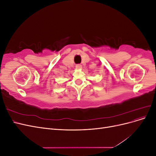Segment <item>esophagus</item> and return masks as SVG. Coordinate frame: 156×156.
Segmentation results:
<instances>
[{
	"label": "esophagus",
	"instance_id": "34e87169",
	"mask_svg": "<svg viewBox=\"0 0 156 156\" xmlns=\"http://www.w3.org/2000/svg\"><path fill=\"white\" fill-rule=\"evenodd\" d=\"M75 68H76L78 69H80L82 68V66L81 64H77L76 66H75Z\"/></svg>",
	"mask_w": 156,
	"mask_h": 156
}]
</instances>
